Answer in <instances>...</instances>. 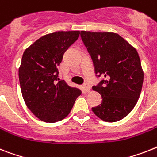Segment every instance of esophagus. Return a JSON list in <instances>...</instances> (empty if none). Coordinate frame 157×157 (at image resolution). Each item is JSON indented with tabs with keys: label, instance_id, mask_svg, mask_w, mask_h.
<instances>
[{
	"label": "esophagus",
	"instance_id": "esophagus-1",
	"mask_svg": "<svg viewBox=\"0 0 157 157\" xmlns=\"http://www.w3.org/2000/svg\"><path fill=\"white\" fill-rule=\"evenodd\" d=\"M84 88H85V90H86V91H87V92H90V85L89 83H87V82H86V83L84 84Z\"/></svg>",
	"mask_w": 157,
	"mask_h": 157
}]
</instances>
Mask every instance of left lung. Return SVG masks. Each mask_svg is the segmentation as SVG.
Masks as SVG:
<instances>
[{
	"label": "left lung",
	"mask_w": 157,
	"mask_h": 157,
	"mask_svg": "<svg viewBox=\"0 0 157 157\" xmlns=\"http://www.w3.org/2000/svg\"><path fill=\"white\" fill-rule=\"evenodd\" d=\"M98 78L92 89L102 103L92 111L106 122H116L132 111L140 95L144 72L136 50L117 33L81 31L80 33Z\"/></svg>",
	"instance_id": "8db88e82"
}]
</instances>
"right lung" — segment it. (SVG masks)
<instances>
[{"instance_id": "add662e5", "label": "right lung", "mask_w": 157, "mask_h": 157, "mask_svg": "<svg viewBox=\"0 0 157 157\" xmlns=\"http://www.w3.org/2000/svg\"><path fill=\"white\" fill-rule=\"evenodd\" d=\"M79 31H58L40 37L25 50L19 68L23 99L41 121L55 123L68 116L82 91L59 81L58 67L77 41Z\"/></svg>"}]
</instances>
